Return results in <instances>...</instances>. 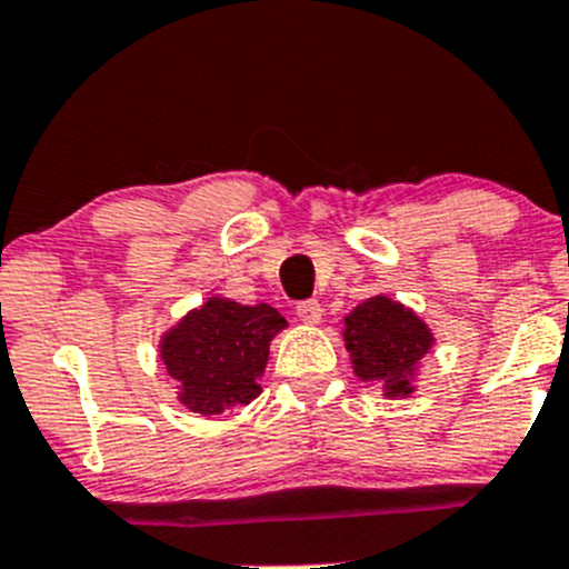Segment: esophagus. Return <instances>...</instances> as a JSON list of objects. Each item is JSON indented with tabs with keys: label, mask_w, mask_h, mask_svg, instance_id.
<instances>
[{
	"label": "esophagus",
	"mask_w": 569,
	"mask_h": 569,
	"mask_svg": "<svg viewBox=\"0 0 569 569\" xmlns=\"http://www.w3.org/2000/svg\"><path fill=\"white\" fill-rule=\"evenodd\" d=\"M296 316H299L301 323H321L323 318V307L318 305V301H301V305H296Z\"/></svg>",
	"instance_id": "obj_1"
}]
</instances>
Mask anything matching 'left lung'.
<instances>
[{"label": "left lung", "mask_w": 569, "mask_h": 569, "mask_svg": "<svg viewBox=\"0 0 569 569\" xmlns=\"http://www.w3.org/2000/svg\"><path fill=\"white\" fill-rule=\"evenodd\" d=\"M343 343L357 380L380 382L386 399H405L416 391L421 360L436 346V335L419 312L380 293L343 318Z\"/></svg>", "instance_id": "8db88e82"}]
</instances>
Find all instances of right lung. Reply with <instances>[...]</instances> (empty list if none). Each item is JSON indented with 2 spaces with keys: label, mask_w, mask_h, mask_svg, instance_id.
Wrapping results in <instances>:
<instances>
[{
  "label": "right lung",
  "mask_w": 569,
  "mask_h": 569,
  "mask_svg": "<svg viewBox=\"0 0 569 569\" xmlns=\"http://www.w3.org/2000/svg\"><path fill=\"white\" fill-rule=\"evenodd\" d=\"M288 327L270 305H240L214 293L164 329L159 357L178 382L176 399L200 416L253 402L262 393L270 340Z\"/></svg>",
  "instance_id": "right-lung-1"
}]
</instances>
